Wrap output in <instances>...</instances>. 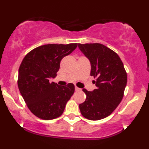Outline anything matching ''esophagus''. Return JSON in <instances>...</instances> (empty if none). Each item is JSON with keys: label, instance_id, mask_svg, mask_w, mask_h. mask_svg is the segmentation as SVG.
Segmentation results:
<instances>
[{"label": "esophagus", "instance_id": "obj_1", "mask_svg": "<svg viewBox=\"0 0 149 149\" xmlns=\"http://www.w3.org/2000/svg\"><path fill=\"white\" fill-rule=\"evenodd\" d=\"M75 90H76V91H81V88H79L76 86L75 87Z\"/></svg>", "mask_w": 149, "mask_h": 149}]
</instances>
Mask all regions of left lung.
Wrapping results in <instances>:
<instances>
[{"label":"left lung","mask_w":149,"mask_h":149,"mask_svg":"<svg viewBox=\"0 0 149 149\" xmlns=\"http://www.w3.org/2000/svg\"><path fill=\"white\" fill-rule=\"evenodd\" d=\"M79 48L89 59L91 76L95 79L96 89L88 91L84 103L79 105L84 118L92 120L109 116L123 97L127 84V73L118 54L101 43H79Z\"/></svg>","instance_id":"obj_1"}]
</instances>
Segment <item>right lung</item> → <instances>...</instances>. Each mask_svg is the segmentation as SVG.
Instances as JSON below:
<instances>
[{
  "instance_id": "1",
  "label": "right lung",
  "mask_w": 149,
  "mask_h": 149,
  "mask_svg": "<svg viewBox=\"0 0 149 149\" xmlns=\"http://www.w3.org/2000/svg\"><path fill=\"white\" fill-rule=\"evenodd\" d=\"M77 43L47 44L37 47L26 54L18 70V86L31 113L38 118L51 120L61 116L75 86H61L50 82L60 68V63L71 54Z\"/></svg>"
}]
</instances>
